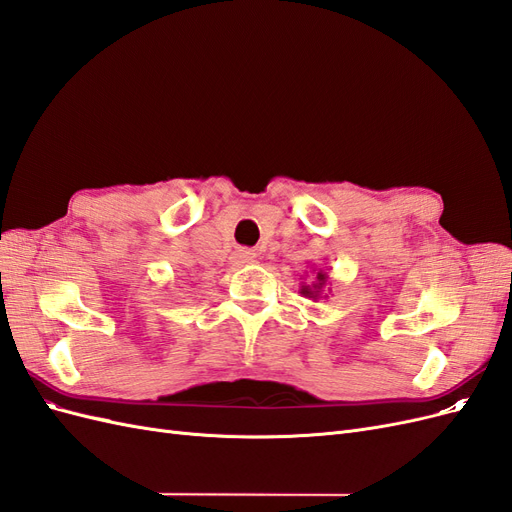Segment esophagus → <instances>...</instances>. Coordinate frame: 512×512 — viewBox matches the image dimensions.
<instances>
[{
    "label": "esophagus",
    "mask_w": 512,
    "mask_h": 512,
    "mask_svg": "<svg viewBox=\"0 0 512 512\" xmlns=\"http://www.w3.org/2000/svg\"><path fill=\"white\" fill-rule=\"evenodd\" d=\"M256 260V254L254 250H247V247H241V250H237L235 254L230 256V262L235 267H245V265H252V262Z\"/></svg>",
    "instance_id": "34e87169"
}]
</instances>
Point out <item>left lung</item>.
Instances as JSON below:
<instances>
[{
	"mask_svg": "<svg viewBox=\"0 0 512 512\" xmlns=\"http://www.w3.org/2000/svg\"><path fill=\"white\" fill-rule=\"evenodd\" d=\"M314 277H309V282H301V294L303 297H307V299H322V288L327 286V282H329V275L324 273L322 269H314V273H312ZM303 280V277H301ZM324 297H327V294H324Z\"/></svg>",
	"mask_w": 512,
	"mask_h": 512,
	"instance_id": "obj_1",
	"label": "left lung"
}]
</instances>
